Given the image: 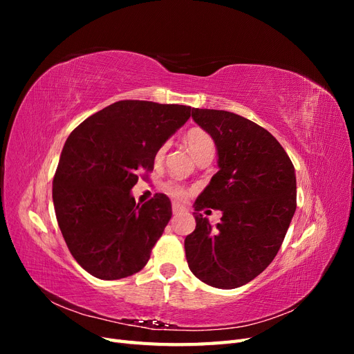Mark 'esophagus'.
<instances>
[{
    "label": "esophagus",
    "mask_w": 354,
    "mask_h": 354,
    "mask_svg": "<svg viewBox=\"0 0 354 354\" xmlns=\"http://www.w3.org/2000/svg\"><path fill=\"white\" fill-rule=\"evenodd\" d=\"M181 211H183V208H181L180 205H177V203H174V205H173V214H174V216H178Z\"/></svg>",
    "instance_id": "34e87169"
}]
</instances>
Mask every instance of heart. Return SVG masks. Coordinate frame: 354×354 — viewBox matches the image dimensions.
<instances>
[{
    "label": "heart",
    "mask_w": 354,
    "mask_h": 354,
    "mask_svg": "<svg viewBox=\"0 0 354 354\" xmlns=\"http://www.w3.org/2000/svg\"><path fill=\"white\" fill-rule=\"evenodd\" d=\"M185 143L196 160L205 159V158L211 159L214 156V152H216V143H214V138L208 131H205L203 128H199V127L190 128V130L185 134ZM165 151H167V143H164L158 149L156 159L162 158ZM162 190L167 195L180 202L186 201L189 198V190L185 186L174 183V181H168V183H165L162 186Z\"/></svg>",
    "instance_id": "1"
}]
</instances>
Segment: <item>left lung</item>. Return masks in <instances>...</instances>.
Here are the masks:
<instances>
[{
    "mask_svg": "<svg viewBox=\"0 0 354 354\" xmlns=\"http://www.w3.org/2000/svg\"><path fill=\"white\" fill-rule=\"evenodd\" d=\"M214 138L218 173L195 202L196 227L185 239L189 269L209 286L233 289L259 276L279 251L297 208L295 169L263 127L227 111L192 109ZM223 212L212 230L200 211Z\"/></svg>",
    "mask_w": 354,
    "mask_h": 354,
    "instance_id": "obj_1",
    "label": "left lung"
}]
</instances>
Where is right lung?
Returning a JSON list of instances; mask_svg holds the SVG:
<instances>
[{"label": "right lung", "instance_id": "add662e5", "mask_svg": "<svg viewBox=\"0 0 354 354\" xmlns=\"http://www.w3.org/2000/svg\"><path fill=\"white\" fill-rule=\"evenodd\" d=\"M192 108L121 100L81 122L63 146L53 202L65 242L94 277L122 279L151 259L173 211L156 194L136 205L138 171H152L158 149L190 118Z\"/></svg>", "mask_w": 354, "mask_h": 354}]
</instances>
